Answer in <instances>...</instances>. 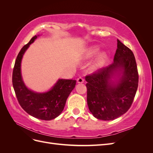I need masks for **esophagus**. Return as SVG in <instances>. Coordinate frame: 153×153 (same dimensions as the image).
Wrapping results in <instances>:
<instances>
[{"mask_svg":"<svg viewBox=\"0 0 153 153\" xmlns=\"http://www.w3.org/2000/svg\"><path fill=\"white\" fill-rule=\"evenodd\" d=\"M84 79L82 77H79L77 78V82L78 84H82V83H84Z\"/></svg>","mask_w":153,"mask_h":153,"instance_id":"34e87169","label":"esophagus"}]
</instances>
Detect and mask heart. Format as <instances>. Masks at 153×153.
I'll list each match as a JSON object with an SVG mask.
<instances>
[{
    "instance_id": "obj_1",
    "label": "heart",
    "mask_w": 153,
    "mask_h": 153,
    "mask_svg": "<svg viewBox=\"0 0 153 153\" xmlns=\"http://www.w3.org/2000/svg\"><path fill=\"white\" fill-rule=\"evenodd\" d=\"M100 48L97 46H92L88 48L84 54V57L85 59H90L94 57L97 53H98ZM106 61V55L105 53H101L99 57L97 59L96 61L92 64L91 66V70L92 71H96L99 69L101 66L103 65Z\"/></svg>"
}]
</instances>
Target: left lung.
<instances>
[{"instance_id":"left-lung-1","label":"left lung","mask_w":153,"mask_h":153,"mask_svg":"<svg viewBox=\"0 0 153 153\" xmlns=\"http://www.w3.org/2000/svg\"><path fill=\"white\" fill-rule=\"evenodd\" d=\"M87 101L97 119L111 121L130 108L138 84V73L132 51L117 39L114 62L87 75Z\"/></svg>"}]
</instances>
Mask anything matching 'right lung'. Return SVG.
Here are the masks:
<instances>
[{
    "label": "right lung",
    "mask_w": 153,
    "mask_h": 153,
    "mask_svg": "<svg viewBox=\"0 0 153 153\" xmlns=\"http://www.w3.org/2000/svg\"><path fill=\"white\" fill-rule=\"evenodd\" d=\"M38 36L32 37L23 47L16 57L13 71L12 82L18 103L27 113L37 119L50 121L58 117L63 111L69 94L76 85L75 80L59 79L45 92H36L27 87L21 73L23 56Z\"/></svg>",
    "instance_id": "add662e5"
}]
</instances>
